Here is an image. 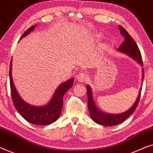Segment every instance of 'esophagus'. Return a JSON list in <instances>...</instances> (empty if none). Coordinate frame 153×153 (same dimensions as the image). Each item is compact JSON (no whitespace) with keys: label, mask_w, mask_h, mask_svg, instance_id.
Returning <instances> with one entry per match:
<instances>
[{"label":"esophagus","mask_w":153,"mask_h":153,"mask_svg":"<svg viewBox=\"0 0 153 153\" xmlns=\"http://www.w3.org/2000/svg\"><path fill=\"white\" fill-rule=\"evenodd\" d=\"M87 78V75L83 72H80L79 74H78L76 76L77 80H78L79 82H84L85 81H86Z\"/></svg>","instance_id":"esophagus-1"}]
</instances>
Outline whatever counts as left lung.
Returning <instances> with one entry per match:
<instances>
[{"mask_svg": "<svg viewBox=\"0 0 153 153\" xmlns=\"http://www.w3.org/2000/svg\"><path fill=\"white\" fill-rule=\"evenodd\" d=\"M119 30H120V34L123 36H125V41L118 48V51L123 53L126 55L130 56L131 58L135 60L142 68H143V61H142L141 52L139 51V47L134 40V39L131 37V35L127 32L126 30L123 28L122 26H118ZM144 78V71L142 69V83ZM87 88V94H88V107L89 109L90 116H91L92 120L97 124L104 125L106 127L115 126L118 124H120L123 121H125L128 117L134 112L137 106L139 104V101L140 99V95H141V87L138 94L137 98L132 106L127 110L126 111L121 113L119 114H108V113H104L99 108L96 106L95 100H94L93 91L92 88L89 85H86Z\"/></svg>", "mask_w": 153, "mask_h": 153, "instance_id": "left-lung-1", "label": "left lung"}]
</instances>
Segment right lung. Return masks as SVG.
Masks as SVG:
<instances>
[{"label": "right lung", "instance_id": "obj_1", "mask_svg": "<svg viewBox=\"0 0 153 153\" xmlns=\"http://www.w3.org/2000/svg\"><path fill=\"white\" fill-rule=\"evenodd\" d=\"M32 26L22 35L20 39L28 35L34 30L35 26ZM12 62L10 67V83L11 89L12 98L14 105L19 114L28 123L36 125H47L55 122L59 118L63 104V96L69 89L73 85L74 78L62 83L58 85V88L54 92L51 99L47 104L43 106H33L24 101L21 97L14 86L13 79L12 76Z\"/></svg>", "mask_w": 153, "mask_h": 153}]
</instances>
